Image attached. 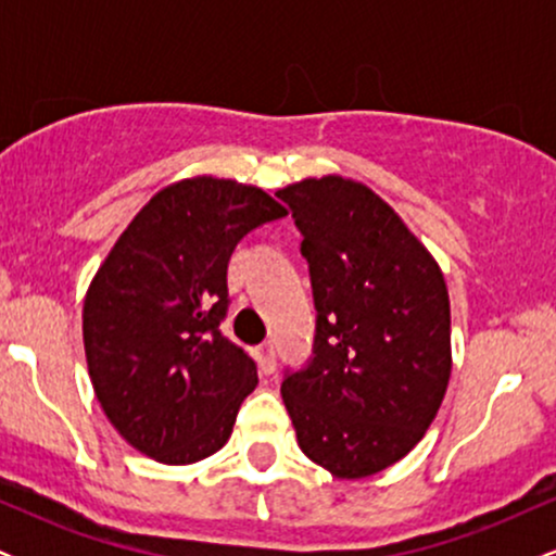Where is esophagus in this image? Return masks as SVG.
Instances as JSON below:
<instances>
[{
    "mask_svg": "<svg viewBox=\"0 0 556 556\" xmlns=\"http://www.w3.org/2000/svg\"><path fill=\"white\" fill-rule=\"evenodd\" d=\"M256 358H258V368L264 374H271L274 366H277V353H274V342H264L256 350Z\"/></svg>",
    "mask_w": 556,
    "mask_h": 556,
    "instance_id": "esophagus-1",
    "label": "esophagus"
}]
</instances>
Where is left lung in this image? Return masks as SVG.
I'll use <instances>...</instances> for the list:
<instances>
[{
  "label": "left lung",
  "mask_w": 556,
  "mask_h": 556,
  "mask_svg": "<svg viewBox=\"0 0 556 556\" xmlns=\"http://www.w3.org/2000/svg\"><path fill=\"white\" fill-rule=\"evenodd\" d=\"M303 235L314 353L285 368L298 444L337 478H366L424 439L450 381V295L416 235L366 185L329 175L277 190Z\"/></svg>",
  "instance_id": "1"
}]
</instances>
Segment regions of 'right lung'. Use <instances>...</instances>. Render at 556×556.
<instances>
[{
  "label": "right lung",
  "mask_w": 556,
  "mask_h": 556,
  "mask_svg": "<svg viewBox=\"0 0 556 556\" xmlns=\"http://www.w3.org/2000/svg\"><path fill=\"white\" fill-rule=\"evenodd\" d=\"M287 216L253 185L193 177L140 208L83 305L88 374L112 426L143 455L188 465L222 450L258 384L222 334L235 245Z\"/></svg>",
  "instance_id": "add662e5"
}]
</instances>
